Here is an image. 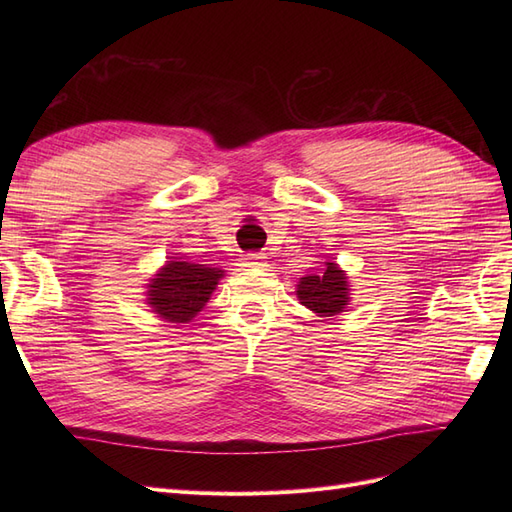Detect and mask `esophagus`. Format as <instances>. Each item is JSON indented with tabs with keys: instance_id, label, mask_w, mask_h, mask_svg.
I'll return each instance as SVG.
<instances>
[{
	"instance_id": "obj_1",
	"label": "esophagus",
	"mask_w": 512,
	"mask_h": 512,
	"mask_svg": "<svg viewBox=\"0 0 512 512\" xmlns=\"http://www.w3.org/2000/svg\"><path fill=\"white\" fill-rule=\"evenodd\" d=\"M267 260L262 254H247L241 258V267H247V269H254V267H265Z\"/></svg>"
}]
</instances>
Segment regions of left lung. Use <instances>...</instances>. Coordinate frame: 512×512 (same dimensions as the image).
<instances>
[{
	"label": "left lung",
	"mask_w": 512,
	"mask_h": 512,
	"mask_svg": "<svg viewBox=\"0 0 512 512\" xmlns=\"http://www.w3.org/2000/svg\"><path fill=\"white\" fill-rule=\"evenodd\" d=\"M297 297L301 305L322 318L342 314L350 301L346 271L339 269L335 262H324L320 273L301 277L297 284Z\"/></svg>",
	"instance_id": "obj_1"
}]
</instances>
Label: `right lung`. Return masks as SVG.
Instances as JSON below:
<instances>
[{
    "instance_id": "obj_1",
    "label": "right lung",
    "mask_w": 512,
    "mask_h": 512,
    "mask_svg": "<svg viewBox=\"0 0 512 512\" xmlns=\"http://www.w3.org/2000/svg\"><path fill=\"white\" fill-rule=\"evenodd\" d=\"M224 271L196 265L185 258H170L147 284V305L166 322H190L220 284Z\"/></svg>"
}]
</instances>
